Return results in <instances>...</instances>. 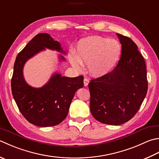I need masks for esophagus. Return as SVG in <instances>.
I'll return each mask as SVG.
<instances>
[{
  "instance_id": "1",
  "label": "esophagus",
  "mask_w": 159,
  "mask_h": 159,
  "mask_svg": "<svg viewBox=\"0 0 159 159\" xmlns=\"http://www.w3.org/2000/svg\"><path fill=\"white\" fill-rule=\"evenodd\" d=\"M83 83H84V85L85 86H88V84L89 83V80L88 79H87V78H85L83 80Z\"/></svg>"
}]
</instances>
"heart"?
<instances>
[{"label":"heart","instance_id":"obj_1","mask_svg":"<svg viewBox=\"0 0 159 159\" xmlns=\"http://www.w3.org/2000/svg\"><path fill=\"white\" fill-rule=\"evenodd\" d=\"M121 54L120 43L114 39L102 36H89L78 43L74 56L70 57L71 65L76 70L87 64V69L93 76L107 75L113 70Z\"/></svg>","mask_w":159,"mask_h":159}]
</instances>
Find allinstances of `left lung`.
I'll use <instances>...</instances> for the list:
<instances>
[{
	"mask_svg": "<svg viewBox=\"0 0 159 159\" xmlns=\"http://www.w3.org/2000/svg\"><path fill=\"white\" fill-rule=\"evenodd\" d=\"M122 45L120 59L110 73L89 83L90 111L99 122L119 125L137 112L148 92L145 62L129 37L116 34Z\"/></svg>",
	"mask_w": 159,
	"mask_h": 159,
	"instance_id": "obj_1",
	"label": "left lung"
}]
</instances>
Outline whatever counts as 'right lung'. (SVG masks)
Listing matches in <instances>:
<instances>
[{"label": "right lung", "mask_w": 159, "mask_h": 159, "mask_svg": "<svg viewBox=\"0 0 159 159\" xmlns=\"http://www.w3.org/2000/svg\"><path fill=\"white\" fill-rule=\"evenodd\" d=\"M48 48L65 54L59 42L47 33L37 34L18 53L11 78V92L21 114L30 123L39 127H50L61 123L68 114L76 91L83 87V76L74 78L53 74L48 83L35 88L24 79L25 63L39 52ZM60 60L65 59L60 55Z\"/></svg>", "instance_id": "obj_1"}]
</instances>
